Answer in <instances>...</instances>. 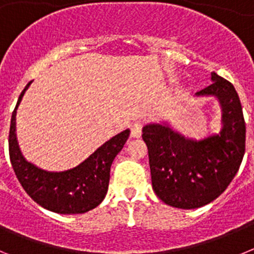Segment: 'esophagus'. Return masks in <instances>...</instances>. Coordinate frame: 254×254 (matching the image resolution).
I'll list each match as a JSON object with an SVG mask.
<instances>
[{
	"label": "esophagus",
	"mask_w": 254,
	"mask_h": 254,
	"mask_svg": "<svg viewBox=\"0 0 254 254\" xmlns=\"http://www.w3.org/2000/svg\"><path fill=\"white\" fill-rule=\"evenodd\" d=\"M143 126H145V122L143 121H137V122H134L131 127V134L132 137H141V134H142V128Z\"/></svg>",
	"instance_id": "1"
}]
</instances>
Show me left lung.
I'll use <instances>...</instances> for the list:
<instances>
[{"label": "left lung", "mask_w": 254, "mask_h": 254, "mask_svg": "<svg viewBox=\"0 0 254 254\" xmlns=\"http://www.w3.org/2000/svg\"><path fill=\"white\" fill-rule=\"evenodd\" d=\"M212 84L196 95H215L223 107L220 134L190 141L161 125L145 126L152 190L167 205L197 208L212 202L239 170L246 151V122L232 82L211 73Z\"/></svg>", "instance_id": "8db88e82"}]
</instances>
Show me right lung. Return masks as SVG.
<instances>
[{"label": "right lung", "mask_w": 254, "mask_h": 254, "mask_svg": "<svg viewBox=\"0 0 254 254\" xmlns=\"http://www.w3.org/2000/svg\"><path fill=\"white\" fill-rule=\"evenodd\" d=\"M21 91L11 116L8 133V154L11 165L26 193L38 205L57 214H84L104 199L109 185V172L116 155L123 149L129 131L121 132L100 146L91 156L73 169L51 173L28 163L17 146L15 125L16 109L29 87Z\"/></svg>", "instance_id": "add662e5"}]
</instances>
